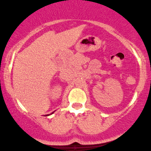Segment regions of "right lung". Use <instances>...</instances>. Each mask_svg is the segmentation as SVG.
I'll list each match as a JSON object with an SVG mask.
<instances>
[{"instance_id":"1","label":"right lung","mask_w":151,"mask_h":151,"mask_svg":"<svg viewBox=\"0 0 151 151\" xmlns=\"http://www.w3.org/2000/svg\"><path fill=\"white\" fill-rule=\"evenodd\" d=\"M52 113H54V112H52L51 114H52ZM48 115H46V116H48Z\"/></svg>"}]
</instances>
